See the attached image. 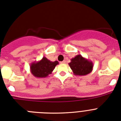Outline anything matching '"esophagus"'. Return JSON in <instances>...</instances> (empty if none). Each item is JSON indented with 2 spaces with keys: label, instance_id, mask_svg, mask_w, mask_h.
Here are the masks:
<instances>
[{
  "label": "esophagus",
  "instance_id": "34e87169",
  "mask_svg": "<svg viewBox=\"0 0 121 121\" xmlns=\"http://www.w3.org/2000/svg\"><path fill=\"white\" fill-rule=\"evenodd\" d=\"M65 63H66L65 60H63V61L60 62V64H65Z\"/></svg>",
  "mask_w": 121,
  "mask_h": 121
}]
</instances>
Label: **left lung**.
Here are the masks:
<instances>
[{"mask_svg":"<svg viewBox=\"0 0 121 121\" xmlns=\"http://www.w3.org/2000/svg\"><path fill=\"white\" fill-rule=\"evenodd\" d=\"M68 65L76 76H85L90 73L93 68V63L81 54L76 56L71 59Z\"/></svg>","mask_w":121,"mask_h":121,"instance_id":"left-lung-1","label":"left lung"}]
</instances>
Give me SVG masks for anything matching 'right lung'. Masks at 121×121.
Returning a JSON list of instances; mask_svg holds the SVG:
<instances>
[{
  "mask_svg": "<svg viewBox=\"0 0 121 121\" xmlns=\"http://www.w3.org/2000/svg\"><path fill=\"white\" fill-rule=\"evenodd\" d=\"M58 64L57 60L50 61L47 57H43L39 61L33 62L30 64V72L35 78H47L51 74L56 66Z\"/></svg>",
  "mask_w": 121,
  "mask_h": 121,
  "instance_id": "1",
  "label": "right lung"
}]
</instances>
